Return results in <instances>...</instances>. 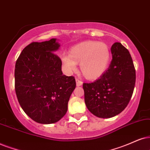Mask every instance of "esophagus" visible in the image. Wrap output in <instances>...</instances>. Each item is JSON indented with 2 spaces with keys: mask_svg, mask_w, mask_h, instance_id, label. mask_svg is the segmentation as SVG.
<instances>
[{
  "mask_svg": "<svg viewBox=\"0 0 150 150\" xmlns=\"http://www.w3.org/2000/svg\"><path fill=\"white\" fill-rule=\"evenodd\" d=\"M75 81H76V84H77V86H81V85H82V84H83L82 81H81L80 80V79H79L78 78L75 79Z\"/></svg>",
  "mask_w": 150,
  "mask_h": 150,
  "instance_id": "esophagus-1",
  "label": "esophagus"
}]
</instances>
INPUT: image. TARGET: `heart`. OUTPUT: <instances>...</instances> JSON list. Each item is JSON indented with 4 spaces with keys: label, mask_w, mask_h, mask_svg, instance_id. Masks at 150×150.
Returning a JSON list of instances; mask_svg holds the SVG:
<instances>
[{
    "label": "heart",
    "mask_w": 150,
    "mask_h": 150,
    "mask_svg": "<svg viewBox=\"0 0 150 150\" xmlns=\"http://www.w3.org/2000/svg\"><path fill=\"white\" fill-rule=\"evenodd\" d=\"M110 50L107 44L95 41H86L77 44L69 54L62 57V63L68 73L76 71L79 64L80 71L86 79L93 80L103 75L109 66Z\"/></svg>",
    "instance_id": "heart-1"
}]
</instances>
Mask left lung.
<instances>
[{
	"instance_id": "left-lung-1",
	"label": "left lung",
	"mask_w": 150,
	"mask_h": 150,
	"mask_svg": "<svg viewBox=\"0 0 150 150\" xmlns=\"http://www.w3.org/2000/svg\"><path fill=\"white\" fill-rule=\"evenodd\" d=\"M112 60L98 79L84 83V101L91 113L98 117H112L125 109L133 94L136 71L127 49L116 42L111 48Z\"/></svg>"
}]
</instances>
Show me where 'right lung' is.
I'll return each instance as SVG.
<instances>
[{
	"label": "right lung",
	"instance_id": "add662e5",
	"mask_svg": "<svg viewBox=\"0 0 150 150\" xmlns=\"http://www.w3.org/2000/svg\"><path fill=\"white\" fill-rule=\"evenodd\" d=\"M57 39L33 42L25 48L15 65V91L24 112L41 124L57 122L64 116L76 86L75 77L63 75L62 60L54 54Z\"/></svg>",
	"mask_w": 150,
	"mask_h": 150
}]
</instances>
